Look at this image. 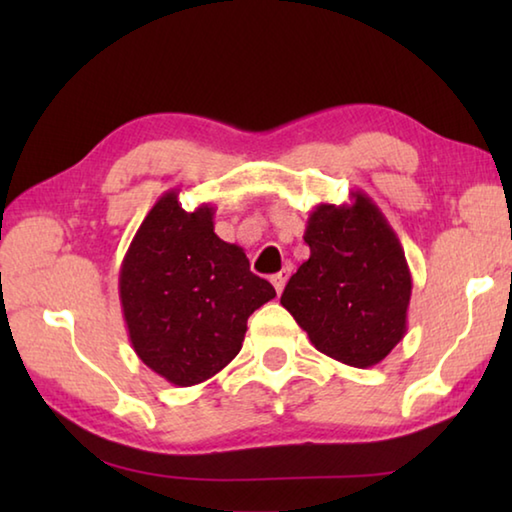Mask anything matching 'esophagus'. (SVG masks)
<instances>
[{
    "label": "esophagus",
    "instance_id": "34e87169",
    "mask_svg": "<svg viewBox=\"0 0 512 512\" xmlns=\"http://www.w3.org/2000/svg\"><path fill=\"white\" fill-rule=\"evenodd\" d=\"M289 275H291V266H284L280 273H275V275L271 277V282H273V287H275V291H277V293H282V291H284V284H287Z\"/></svg>",
    "mask_w": 512,
    "mask_h": 512
}]
</instances>
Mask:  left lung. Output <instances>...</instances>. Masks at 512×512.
<instances>
[{"mask_svg":"<svg viewBox=\"0 0 512 512\" xmlns=\"http://www.w3.org/2000/svg\"><path fill=\"white\" fill-rule=\"evenodd\" d=\"M320 203L309 214L311 250L282 293V307L311 345L345 366L384 361L406 334L411 271L400 239L372 198Z\"/></svg>","mask_w":512,"mask_h":512,"instance_id":"obj_1","label":"left lung"}]
</instances>
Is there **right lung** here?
<instances>
[{
	"instance_id": "right-lung-1",
	"label": "right lung",
	"mask_w": 512,
	"mask_h": 512,
	"mask_svg": "<svg viewBox=\"0 0 512 512\" xmlns=\"http://www.w3.org/2000/svg\"><path fill=\"white\" fill-rule=\"evenodd\" d=\"M275 298L244 248L214 232V205L194 212L169 189L146 214L119 268V300L137 357L173 386L214 377L237 357L248 316Z\"/></svg>"
}]
</instances>
